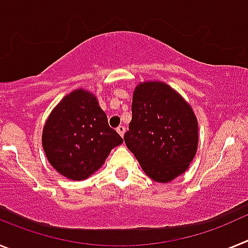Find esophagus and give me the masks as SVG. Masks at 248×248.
Instances as JSON below:
<instances>
[{"instance_id": "1", "label": "esophagus", "mask_w": 248, "mask_h": 248, "mask_svg": "<svg viewBox=\"0 0 248 248\" xmlns=\"http://www.w3.org/2000/svg\"><path fill=\"white\" fill-rule=\"evenodd\" d=\"M117 131H118V134H119L120 137H123V135H124V133H125V126L119 125L117 128Z\"/></svg>"}]
</instances>
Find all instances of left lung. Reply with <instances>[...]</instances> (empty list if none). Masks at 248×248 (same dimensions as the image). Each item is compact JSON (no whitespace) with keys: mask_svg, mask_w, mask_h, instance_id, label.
I'll use <instances>...</instances> for the list:
<instances>
[{"mask_svg":"<svg viewBox=\"0 0 248 248\" xmlns=\"http://www.w3.org/2000/svg\"><path fill=\"white\" fill-rule=\"evenodd\" d=\"M131 114L124 141L144 172L157 183L184 174L199 144L191 105L164 82H144L133 94Z\"/></svg>","mask_w":248,"mask_h":248,"instance_id":"1","label":"left lung"}]
</instances>
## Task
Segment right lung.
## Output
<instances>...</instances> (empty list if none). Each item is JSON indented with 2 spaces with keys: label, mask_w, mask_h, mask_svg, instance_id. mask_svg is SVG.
Listing matches in <instances>:
<instances>
[{
  "label": "right lung",
  "mask_w": 248,
  "mask_h": 248,
  "mask_svg": "<svg viewBox=\"0 0 248 248\" xmlns=\"http://www.w3.org/2000/svg\"><path fill=\"white\" fill-rule=\"evenodd\" d=\"M123 139L108 124L97 97L84 89L67 94L49 114L42 145L50 165L71 180H84Z\"/></svg>",
  "instance_id": "obj_1"
}]
</instances>
